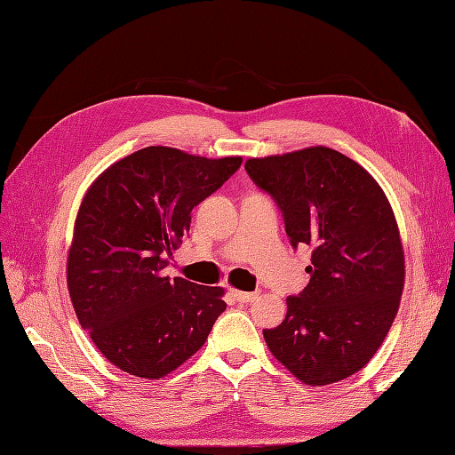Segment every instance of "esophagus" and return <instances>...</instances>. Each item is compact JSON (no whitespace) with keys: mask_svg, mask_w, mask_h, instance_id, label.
<instances>
[{"mask_svg":"<svg viewBox=\"0 0 455 455\" xmlns=\"http://www.w3.org/2000/svg\"><path fill=\"white\" fill-rule=\"evenodd\" d=\"M231 294H233V299H235L239 304H249V302H252L258 297L256 292H243V291H231Z\"/></svg>","mask_w":455,"mask_h":455,"instance_id":"1","label":"esophagus"}]
</instances>
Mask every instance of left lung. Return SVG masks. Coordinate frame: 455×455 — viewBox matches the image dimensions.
<instances>
[{
  "mask_svg": "<svg viewBox=\"0 0 455 455\" xmlns=\"http://www.w3.org/2000/svg\"><path fill=\"white\" fill-rule=\"evenodd\" d=\"M244 170L275 201L292 249L312 247L310 283L287 299L267 348L306 385L360 371L383 345L403 289L395 214L379 183L327 147L251 158Z\"/></svg>",
  "mask_w": 455,
  "mask_h": 455,
  "instance_id": "obj_1",
  "label": "left lung"
}]
</instances>
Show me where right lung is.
<instances>
[{
	"mask_svg": "<svg viewBox=\"0 0 455 455\" xmlns=\"http://www.w3.org/2000/svg\"><path fill=\"white\" fill-rule=\"evenodd\" d=\"M241 156L145 147L85 193L67 281L80 325L122 371L161 379L197 352L226 310L220 287L164 275L191 211L235 174Z\"/></svg>",
	"mask_w": 455,
	"mask_h": 455,
	"instance_id": "right-lung-1",
	"label": "right lung"
}]
</instances>
